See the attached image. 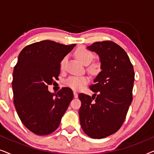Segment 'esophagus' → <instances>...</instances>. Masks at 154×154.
<instances>
[{"mask_svg":"<svg viewBox=\"0 0 154 154\" xmlns=\"http://www.w3.org/2000/svg\"><path fill=\"white\" fill-rule=\"evenodd\" d=\"M73 95H74L75 98H78V97H79V95H78L77 92H75V91H73Z\"/></svg>","mask_w":154,"mask_h":154,"instance_id":"esophagus-1","label":"esophagus"}]
</instances>
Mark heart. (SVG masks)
<instances>
[{
  "mask_svg": "<svg viewBox=\"0 0 154 154\" xmlns=\"http://www.w3.org/2000/svg\"><path fill=\"white\" fill-rule=\"evenodd\" d=\"M76 57L85 64H88L93 59V53L85 47L78 48L75 52ZM66 57L61 62V67H64ZM88 82L87 76H70L65 80L64 83L69 88L73 90H80Z\"/></svg>",
  "mask_w": 154,
  "mask_h": 154,
  "instance_id": "b5f03b06",
  "label": "heart"
}]
</instances>
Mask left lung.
I'll list each match as a JSON object with an SVG mask.
<instances>
[{
  "label": "left lung",
  "instance_id": "left-lung-1",
  "mask_svg": "<svg viewBox=\"0 0 154 154\" xmlns=\"http://www.w3.org/2000/svg\"><path fill=\"white\" fill-rule=\"evenodd\" d=\"M88 48L100 56L102 71L90 86L97 94H79L80 123L88 136L102 139L116 132L125 121L132 100L134 72L128 54L114 42H95Z\"/></svg>",
  "mask_w": 154,
  "mask_h": 154
}]
</instances>
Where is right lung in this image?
I'll return each instance as SVG.
<instances>
[{"mask_svg":"<svg viewBox=\"0 0 154 154\" xmlns=\"http://www.w3.org/2000/svg\"><path fill=\"white\" fill-rule=\"evenodd\" d=\"M75 44L65 45L45 40L23 48L13 71L12 87L17 113L27 129L47 135L57 129L73 98L72 90L48 91L60 73V62Z\"/></svg>","mask_w":154,"mask_h":154,"instance_id":"add662e5","label":"right lung"}]
</instances>
